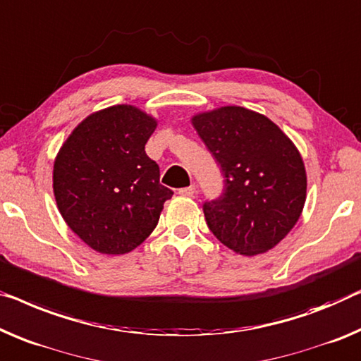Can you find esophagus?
<instances>
[{"mask_svg": "<svg viewBox=\"0 0 361 361\" xmlns=\"http://www.w3.org/2000/svg\"><path fill=\"white\" fill-rule=\"evenodd\" d=\"M195 192H196V188L191 185V186L181 188V190L178 191V195H181V196H185V197H192V196H195Z\"/></svg>", "mask_w": 361, "mask_h": 361, "instance_id": "obj_1", "label": "esophagus"}]
</instances>
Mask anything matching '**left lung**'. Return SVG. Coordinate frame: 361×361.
<instances>
[{"label": "left lung", "instance_id": "left-lung-1", "mask_svg": "<svg viewBox=\"0 0 361 361\" xmlns=\"http://www.w3.org/2000/svg\"><path fill=\"white\" fill-rule=\"evenodd\" d=\"M192 126L224 173V192L202 206L220 243L245 256L274 248L298 222L305 164L276 123L243 106L199 113Z\"/></svg>", "mask_w": 361, "mask_h": 361}]
</instances>
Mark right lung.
Returning <instances> with one entry per match:
<instances>
[{
	"label": "right lung",
	"instance_id": "right-lung-1",
	"mask_svg": "<svg viewBox=\"0 0 361 361\" xmlns=\"http://www.w3.org/2000/svg\"><path fill=\"white\" fill-rule=\"evenodd\" d=\"M157 121L133 105L95 111L69 134L53 166V191L68 227L102 255H125L157 227L173 191L146 154Z\"/></svg>",
	"mask_w": 361,
	"mask_h": 361
}]
</instances>
